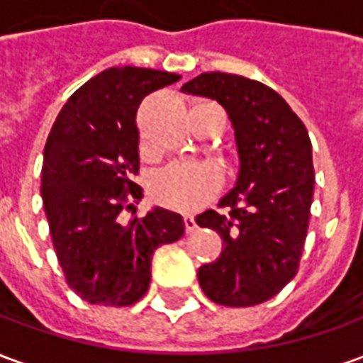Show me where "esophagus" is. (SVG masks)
I'll list each match as a JSON object with an SVG mask.
<instances>
[{
	"instance_id": "1",
	"label": "esophagus",
	"mask_w": 363,
	"mask_h": 363,
	"mask_svg": "<svg viewBox=\"0 0 363 363\" xmlns=\"http://www.w3.org/2000/svg\"><path fill=\"white\" fill-rule=\"evenodd\" d=\"M196 220H194V216H190V213H186L184 216V229H186V233H192V231H196Z\"/></svg>"
}]
</instances>
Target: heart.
I'll return each instance as SVG.
<instances>
[{
	"mask_svg": "<svg viewBox=\"0 0 363 363\" xmlns=\"http://www.w3.org/2000/svg\"><path fill=\"white\" fill-rule=\"evenodd\" d=\"M221 182V171L212 163H173L153 177L150 190L161 206L192 212L220 192Z\"/></svg>",
	"mask_w": 363,
	"mask_h": 363,
	"instance_id": "b5f03b06",
	"label": "heart"
}]
</instances>
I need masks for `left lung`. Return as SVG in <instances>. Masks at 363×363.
<instances>
[{
	"label": "left lung",
	"instance_id": "1",
	"mask_svg": "<svg viewBox=\"0 0 363 363\" xmlns=\"http://www.w3.org/2000/svg\"><path fill=\"white\" fill-rule=\"evenodd\" d=\"M182 91L228 111L241 159L237 186L220 202L225 212L196 218L223 241L220 257L198 270L200 288L225 307L259 305L299 270L315 184L307 128L276 91L241 75L200 74Z\"/></svg>",
	"mask_w": 363,
	"mask_h": 363
}]
</instances>
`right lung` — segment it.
<instances>
[{
    "label": "right lung",
    "instance_id": "right-lung-1",
    "mask_svg": "<svg viewBox=\"0 0 363 363\" xmlns=\"http://www.w3.org/2000/svg\"><path fill=\"white\" fill-rule=\"evenodd\" d=\"M181 75L111 67L67 99L44 147L43 204L69 288L93 305L128 307L150 288L157 247L184 235L179 213L155 208L126 221L142 198L135 114Z\"/></svg>",
    "mask_w": 363,
    "mask_h": 363
}]
</instances>
